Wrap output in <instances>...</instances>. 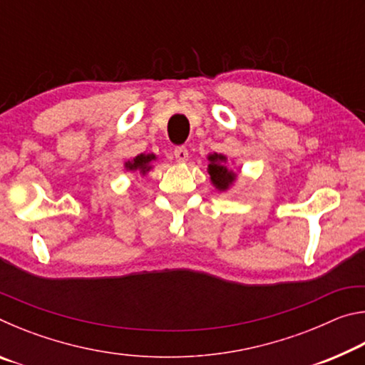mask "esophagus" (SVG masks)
<instances>
[{
    "instance_id": "1",
    "label": "esophagus",
    "mask_w": 365,
    "mask_h": 365,
    "mask_svg": "<svg viewBox=\"0 0 365 365\" xmlns=\"http://www.w3.org/2000/svg\"><path fill=\"white\" fill-rule=\"evenodd\" d=\"M174 156L177 159V163H185V160L188 159V150L185 146H175Z\"/></svg>"
}]
</instances>
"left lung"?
<instances>
[{
    "label": "left lung",
    "instance_id": "left-lung-1",
    "mask_svg": "<svg viewBox=\"0 0 365 365\" xmlns=\"http://www.w3.org/2000/svg\"><path fill=\"white\" fill-rule=\"evenodd\" d=\"M209 160H211V164H209V174H211L212 183L219 190H227L237 175L224 165L225 156H222V154H211Z\"/></svg>",
    "mask_w": 365,
    "mask_h": 365
}]
</instances>
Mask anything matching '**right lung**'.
Instances as JSON below:
<instances>
[{"mask_svg": "<svg viewBox=\"0 0 365 365\" xmlns=\"http://www.w3.org/2000/svg\"><path fill=\"white\" fill-rule=\"evenodd\" d=\"M153 159V154H140V156H137L133 160H128L125 165L128 170H140L145 174L146 170H150V163Z\"/></svg>", "mask_w": 365, "mask_h": 365, "instance_id": "1", "label": "right lung"}]
</instances>
